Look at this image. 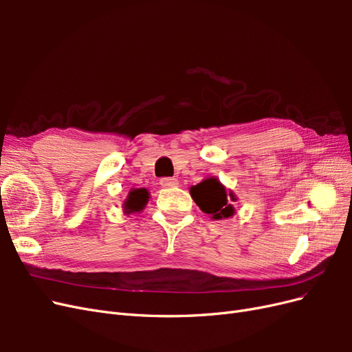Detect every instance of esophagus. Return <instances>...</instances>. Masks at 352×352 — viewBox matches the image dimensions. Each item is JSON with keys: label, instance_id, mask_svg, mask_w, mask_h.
I'll return each instance as SVG.
<instances>
[{"label": "esophagus", "instance_id": "34e87169", "mask_svg": "<svg viewBox=\"0 0 352 352\" xmlns=\"http://www.w3.org/2000/svg\"><path fill=\"white\" fill-rule=\"evenodd\" d=\"M160 185L163 188H175L177 185V179L175 177H162L160 179Z\"/></svg>", "mask_w": 352, "mask_h": 352}]
</instances>
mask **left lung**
<instances>
[{
    "label": "left lung",
    "mask_w": 352,
    "mask_h": 352,
    "mask_svg": "<svg viewBox=\"0 0 352 352\" xmlns=\"http://www.w3.org/2000/svg\"><path fill=\"white\" fill-rule=\"evenodd\" d=\"M190 197L195 204L212 219L220 220L233 216V207L228 202L226 189L216 177L202 180L201 184L190 188ZM230 199L235 201V197L229 194Z\"/></svg>",
    "instance_id": "8db88e82"
}]
</instances>
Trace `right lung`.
Returning a JSON list of instances; mask_svg holds the SVG:
<instances>
[{"label":"right lung","instance_id":"obj_1","mask_svg":"<svg viewBox=\"0 0 352 352\" xmlns=\"http://www.w3.org/2000/svg\"><path fill=\"white\" fill-rule=\"evenodd\" d=\"M148 190L145 188H141V189H133L129 192V197H127V199L124 201V212H135V211H141L146 201H148Z\"/></svg>","mask_w":352,"mask_h":352}]
</instances>
